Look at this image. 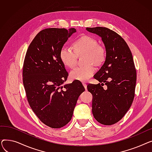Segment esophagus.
Here are the masks:
<instances>
[{
	"mask_svg": "<svg viewBox=\"0 0 152 152\" xmlns=\"http://www.w3.org/2000/svg\"><path fill=\"white\" fill-rule=\"evenodd\" d=\"M83 85L84 86V88L86 89V90L87 89V84H86V83H83Z\"/></svg>",
	"mask_w": 152,
	"mask_h": 152,
	"instance_id": "esophagus-1",
	"label": "esophagus"
}]
</instances>
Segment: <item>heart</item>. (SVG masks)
I'll return each mask as SVG.
<instances>
[{"instance_id":"b5f03b06","label":"heart","mask_w":152,"mask_h":152,"mask_svg":"<svg viewBox=\"0 0 152 152\" xmlns=\"http://www.w3.org/2000/svg\"><path fill=\"white\" fill-rule=\"evenodd\" d=\"M73 52L66 47H63L60 52V58L66 67L74 68L77 58L84 56L83 63L85 66L77 68L70 73V77L81 82H86L91 77L95 71L93 65L96 66L102 65L107 57L105 47L99 44L96 39L89 36L82 35L72 44Z\"/></svg>"}]
</instances>
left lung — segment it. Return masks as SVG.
<instances>
[{
	"mask_svg": "<svg viewBox=\"0 0 152 152\" xmlns=\"http://www.w3.org/2000/svg\"><path fill=\"white\" fill-rule=\"evenodd\" d=\"M102 38L107 51L106 60L94 77L100 82L89 84L92 111L96 120L104 125L116 123L130 108L135 95L136 70L129 47L124 40L107 28H86ZM105 84L106 89L102 86Z\"/></svg>",
	"mask_w": 152,
	"mask_h": 152,
	"instance_id": "left-lung-1",
	"label": "left lung"
}]
</instances>
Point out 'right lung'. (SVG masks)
Returning <instances> with one entry per match:
<instances>
[{"label":"right lung","instance_id":"add662e5","mask_svg":"<svg viewBox=\"0 0 152 152\" xmlns=\"http://www.w3.org/2000/svg\"><path fill=\"white\" fill-rule=\"evenodd\" d=\"M75 28H47L30 44L23 69V82L29 104L38 118L52 128H60L71 119L79 95L85 89L74 81L65 84L68 73L60 52Z\"/></svg>","mask_w":152,"mask_h":152}]
</instances>
